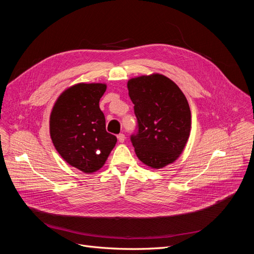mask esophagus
Returning a JSON list of instances; mask_svg holds the SVG:
<instances>
[{
  "label": "esophagus",
  "instance_id": "1",
  "mask_svg": "<svg viewBox=\"0 0 254 254\" xmlns=\"http://www.w3.org/2000/svg\"><path fill=\"white\" fill-rule=\"evenodd\" d=\"M118 140H119V142H120V143H124V142H125V140H126L125 134H123V133L119 134V135H118Z\"/></svg>",
  "mask_w": 254,
  "mask_h": 254
}]
</instances>
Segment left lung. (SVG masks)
Returning a JSON list of instances; mask_svg holds the SVG:
<instances>
[{
  "label": "left lung",
  "instance_id": "obj_1",
  "mask_svg": "<svg viewBox=\"0 0 254 254\" xmlns=\"http://www.w3.org/2000/svg\"><path fill=\"white\" fill-rule=\"evenodd\" d=\"M139 132L131 136L136 157L153 170L174 163L189 141L191 118L188 99L166 76L152 73L130 78Z\"/></svg>",
  "mask_w": 254,
  "mask_h": 254
}]
</instances>
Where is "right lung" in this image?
<instances>
[{"instance_id": "add662e5", "label": "right lung", "mask_w": 254, "mask_h": 254, "mask_svg": "<svg viewBox=\"0 0 254 254\" xmlns=\"http://www.w3.org/2000/svg\"><path fill=\"white\" fill-rule=\"evenodd\" d=\"M106 83L79 82L66 88L53 106L50 134L56 150L67 164L92 174L104 166L117 144L106 131L99 99Z\"/></svg>"}]
</instances>
